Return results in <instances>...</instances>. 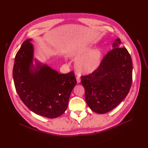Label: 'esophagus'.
<instances>
[{
	"label": "esophagus",
	"mask_w": 148,
	"mask_h": 148,
	"mask_svg": "<svg viewBox=\"0 0 148 148\" xmlns=\"http://www.w3.org/2000/svg\"><path fill=\"white\" fill-rule=\"evenodd\" d=\"M77 83H79L80 82H81V79H80L79 77H77Z\"/></svg>",
	"instance_id": "obj_1"
}]
</instances>
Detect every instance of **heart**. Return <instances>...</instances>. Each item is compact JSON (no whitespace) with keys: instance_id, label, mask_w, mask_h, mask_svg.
<instances>
[{"instance_id":"b5f03b06","label":"heart","mask_w":148,"mask_h":148,"mask_svg":"<svg viewBox=\"0 0 148 148\" xmlns=\"http://www.w3.org/2000/svg\"><path fill=\"white\" fill-rule=\"evenodd\" d=\"M92 46H87L76 51L73 57L75 62V69L79 74L89 75L99 68L102 61V53L99 49L92 50Z\"/></svg>"}]
</instances>
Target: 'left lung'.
I'll return each mask as SVG.
<instances>
[{
	"label": "left lung",
	"instance_id": "left-lung-1",
	"mask_svg": "<svg viewBox=\"0 0 148 148\" xmlns=\"http://www.w3.org/2000/svg\"><path fill=\"white\" fill-rule=\"evenodd\" d=\"M113 47L97 70L81 77L87 104L97 114L114 109L127 96L132 86L131 56L119 38L115 40Z\"/></svg>",
	"mask_w": 148,
	"mask_h": 148
}]
</instances>
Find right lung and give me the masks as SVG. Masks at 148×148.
Instances as JSON below:
<instances>
[{
  "mask_svg": "<svg viewBox=\"0 0 148 148\" xmlns=\"http://www.w3.org/2000/svg\"><path fill=\"white\" fill-rule=\"evenodd\" d=\"M26 40L17 52L13 69L16 91L25 105L33 112L53 119L66 110L72 89L77 84L73 71L59 74L50 67L36 63L33 67V47Z\"/></svg>",
  "mask_w": 148,
  "mask_h": 148,
  "instance_id": "right-lung-1",
  "label": "right lung"
}]
</instances>
